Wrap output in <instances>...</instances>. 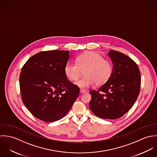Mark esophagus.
<instances>
[{
	"mask_svg": "<svg viewBox=\"0 0 157 157\" xmlns=\"http://www.w3.org/2000/svg\"><path fill=\"white\" fill-rule=\"evenodd\" d=\"M80 92H81V93H85V92H86V90H82V89H80Z\"/></svg>",
	"mask_w": 157,
	"mask_h": 157,
	"instance_id": "esophagus-1",
	"label": "esophagus"
}]
</instances>
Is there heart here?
<instances>
[{"label":"heart","instance_id":"heart-1","mask_svg":"<svg viewBox=\"0 0 157 157\" xmlns=\"http://www.w3.org/2000/svg\"><path fill=\"white\" fill-rule=\"evenodd\" d=\"M64 72L67 78L72 82L79 79L84 72L85 77L75 84L85 88L93 85L102 86L111 78L113 72L111 62L94 52H87L79 55L75 63H67Z\"/></svg>","mask_w":157,"mask_h":157}]
</instances>
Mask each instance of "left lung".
Segmentation results:
<instances>
[{"instance_id":"8db88e82","label":"left lung","mask_w":157,"mask_h":157,"mask_svg":"<svg viewBox=\"0 0 157 157\" xmlns=\"http://www.w3.org/2000/svg\"><path fill=\"white\" fill-rule=\"evenodd\" d=\"M113 72L109 80L97 90H90V108L104 119L121 117L133 106L140 94L141 76L134 61L124 54L111 50Z\"/></svg>"}]
</instances>
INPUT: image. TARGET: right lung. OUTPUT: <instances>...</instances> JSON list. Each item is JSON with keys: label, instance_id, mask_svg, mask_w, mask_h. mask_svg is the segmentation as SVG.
Segmentation results:
<instances>
[{"label": "right lung", "instance_id": "add662e5", "mask_svg": "<svg viewBox=\"0 0 157 157\" xmlns=\"http://www.w3.org/2000/svg\"><path fill=\"white\" fill-rule=\"evenodd\" d=\"M69 58V51H42L30 57L22 68L23 103L39 120L53 122L62 118L79 95V88L64 72Z\"/></svg>", "mask_w": 157, "mask_h": 157}]
</instances>
